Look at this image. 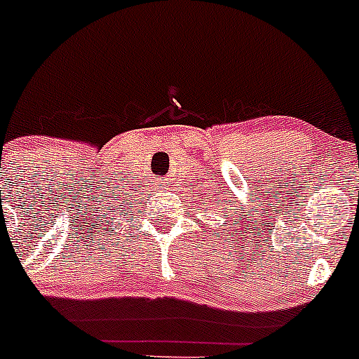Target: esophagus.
Here are the masks:
<instances>
[{"label":"esophagus","mask_w":359,"mask_h":359,"mask_svg":"<svg viewBox=\"0 0 359 359\" xmlns=\"http://www.w3.org/2000/svg\"><path fill=\"white\" fill-rule=\"evenodd\" d=\"M154 185H156V189L158 190H170V180L169 177H163V180H156V183H154Z\"/></svg>","instance_id":"obj_1"}]
</instances>
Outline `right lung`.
Wrapping results in <instances>:
<instances>
[{
    "instance_id": "right-lung-1",
    "label": "right lung",
    "mask_w": 359,
    "mask_h": 359,
    "mask_svg": "<svg viewBox=\"0 0 359 359\" xmlns=\"http://www.w3.org/2000/svg\"><path fill=\"white\" fill-rule=\"evenodd\" d=\"M119 212H121V213H119V215H123V212H124V210H119Z\"/></svg>"
}]
</instances>
